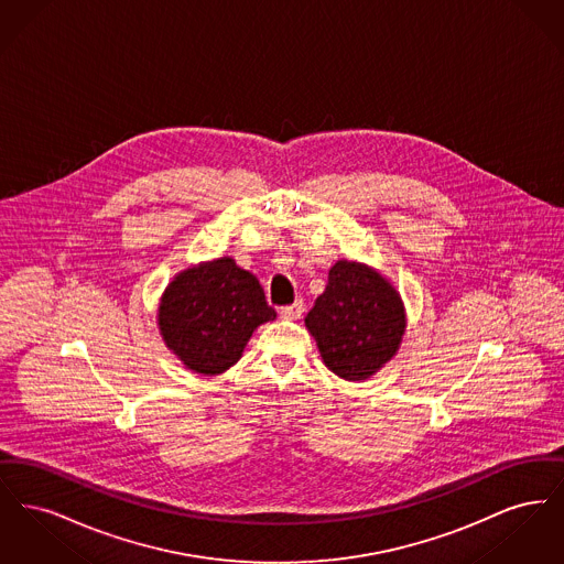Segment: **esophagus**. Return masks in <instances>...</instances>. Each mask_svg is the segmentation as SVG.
<instances>
[{"label":"esophagus","instance_id":"esophagus-1","mask_svg":"<svg viewBox=\"0 0 564 564\" xmlns=\"http://www.w3.org/2000/svg\"><path fill=\"white\" fill-rule=\"evenodd\" d=\"M302 313H304V302H302V300H295L294 304L281 308V317H283V319H290V322L300 319Z\"/></svg>","mask_w":564,"mask_h":564}]
</instances>
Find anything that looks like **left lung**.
<instances>
[{
  "label": "left lung",
  "instance_id": "left-lung-1",
  "mask_svg": "<svg viewBox=\"0 0 564 564\" xmlns=\"http://www.w3.org/2000/svg\"><path fill=\"white\" fill-rule=\"evenodd\" d=\"M325 366L345 380H366L400 347L403 306L398 292L372 269L336 262L323 294L306 315Z\"/></svg>",
  "mask_w": 564,
  "mask_h": 564
}]
</instances>
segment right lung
<instances>
[{
	"label": "right lung",
	"instance_id": "obj_1",
	"mask_svg": "<svg viewBox=\"0 0 564 564\" xmlns=\"http://www.w3.org/2000/svg\"><path fill=\"white\" fill-rule=\"evenodd\" d=\"M274 317L260 281L232 258H219L175 276L162 295L159 325L189 370L214 376L235 366L253 329Z\"/></svg>",
	"mask_w": 564,
	"mask_h": 564
}]
</instances>
